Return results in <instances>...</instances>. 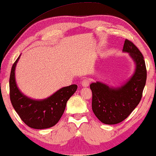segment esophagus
<instances>
[{"label":"esophagus","mask_w":156,"mask_h":156,"mask_svg":"<svg viewBox=\"0 0 156 156\" xmlns=\"http://www.w3.org/2000/svg\"><path fill=\"white\" fill-rule=\"evenodd\" d=\"M89 83H90L89 80H88V79H87V78H84L82 80V82H81V84H82L83 86H84V87H87V86H88Z\"/></svg>","instance_id":"esophagus-1"}]
</instances>
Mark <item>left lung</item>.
Masks as SVG:
<instances>
[{
    "instance_id": "8db88e82",
    "label": "left lung",
    "mask_w": 156,
    "mask_h": 156,
    "mask_svg": "<svg viewBox=\"0 0 156 156\" xmlns=\"http://www.w3.org/2000/svg\"><path fill=\"white\" fill-rule=\"evenodd\" d=\"M123 51L129 53L136 63L135 73L130 80L117 89L100 82L90 85L93 93L92 109L98 119L105 124H116L126 119L141 101L146 85L147 71L141 52L126 39Z\"/></svg>"
}]
</instances>
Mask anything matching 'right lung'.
<instances>
[{
	"label": "right lung",
	"instance_id": "add662e5",
	"mask_svg": "<svg viewBox=\"0 0 156 156\" xmlns=\"http://www.w3.org/2000/svg\"><path fill=\"white\" fill-rule=\"evenodd\" d=\"M19 58L20 56L13 63L10 75V98L13 108L29 127L36 129L50 128L61 119L67 101L75 93L78 86L71 85L63 87L47 99H30L19 90L15 82V69Z\"/></svg>",
	"mask_w": 156,
	"mask_h": 156
}]
</instances>
